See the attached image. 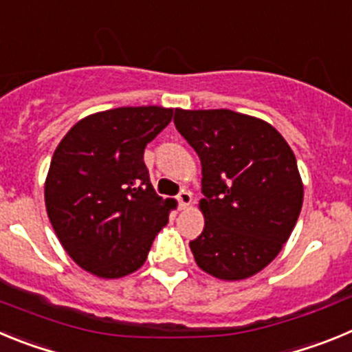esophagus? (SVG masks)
Masks as SVG:
<instances>
[{
	"mask_svg": "<svg viewBox=\"0 0 352 352\" xmlns=\"http://www.w3.org/2000/svg\"><path fill=\"white\" fill-rule=\"evenodd\" d=\"M178 203H179V208H182V210H185V208L190 206V204H192V194H190V192H186V190L179 192Z\"/></svg>",
	"mask_w": 352,
	"mask_h": 352,
	"instance_id": "obj_1",
	"label": "esophagus"
}]
</instances>
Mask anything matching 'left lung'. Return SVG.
Returning a JSON list of instances; mask_svg holds the SVG:
<instances>
[{"instance_id": "obj_1", "label": "left lung", "mask_w": 352, "mask_h": 352, "mask_svg": "<svg viewBox=\"0 0 352 352\" xmlns=\"http://www.w3.org/2000/svg\"><path fill=\"white\" fill-rule=\"evenodd\" d=\"M174 125L203 167L195 263L220 280L250 278L278 256L300 217L296 157L268 121L229 109H176Z\"/></svg>"}]
</instances>
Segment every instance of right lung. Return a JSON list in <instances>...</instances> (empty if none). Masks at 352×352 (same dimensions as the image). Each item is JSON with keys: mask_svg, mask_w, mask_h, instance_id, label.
I'll use <instances>...</instances> for the list:
<instances>
[{"mask_svg": "<svg viewBox=\"0 0 352 352\" xmlns=\"http://www.w3.org/2000/svg\"><path fill=\"white\" fill-rule=\"evenodd\" d=\"M173 120L158 105L82 118L52 155L43 197L61 247L84 272L121 278L144 264L173 199L155 194L142 155Z\"/></svg>", "mask_w": 352, "mask_h": 352, "instance_id": "add662e5", "label": "right lung"}]
</instances>
